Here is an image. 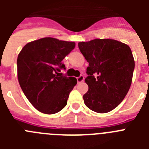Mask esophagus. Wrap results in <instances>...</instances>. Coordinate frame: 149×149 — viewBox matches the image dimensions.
<instances>
[{
	"mask_svg": "<svg viewBox=\"0 0 149 149\" xmlns=\"http://www.w3.org/2000/svg\"><path fill=\"white\" fill-rule=\"evenodd\" d=\"M84 76H83V75H81V76H80V77H77V83L83 82V81H84Z\"/></svg>",
	"mask_w": 149,
	"mask_h": 149,
	"instance_id": "34e87169",
	"label": "esophagus"
}]
</instances>
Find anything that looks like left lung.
<instances>
[{
    "label": "left lung",
    "mask_w": 149,
    "mask_h": 149,
    "mask_svg": "<svg viewBox=\"0 0 149 149\" xmlns=\"http://www.w3.org/2000/svg\"><path fill=\"white\" fill-rule=\"evenodd\" d=\"M78 48L89 63L84 104L96 113L111 111L123 101L132 82L135 63L131 48L109 39L81 42Z\"/></svg>",
    "instance_id": "left-lung-1"
}]
</instances>
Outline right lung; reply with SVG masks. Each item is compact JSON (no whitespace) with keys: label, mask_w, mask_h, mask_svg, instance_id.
Masks as SVG:
<instances>
[{"label":"right lung","mask_w":149,"mask_h":149,"mask_svg":"<svg viewBox=\"0 0 149 149\" xmlns=\"http://www.w3.org/2000/svg\"><path fill=\"white\" fill-rule=\"evenodd\" d=\"M74 47V42L46 37L27 43L18 54V82L31 104L41 113L54 114L66 106L77 79L60 72L65 69L62 61Z\"/></svg>","instance_id":"add662e5"}]
</instances>
